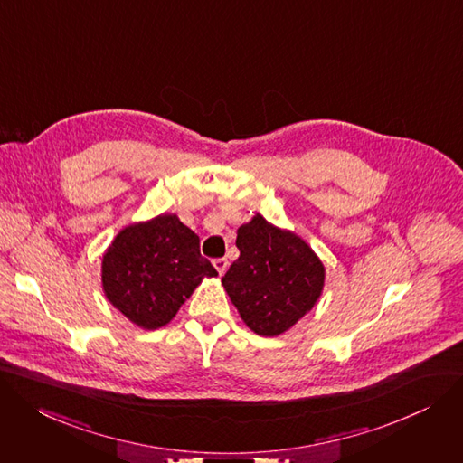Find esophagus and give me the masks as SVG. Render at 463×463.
<instances>
[{
	"mask_svg": "<svg viewBox=\"0 0 463 463\" xmlns=\"http://www.w3.org/2000/svg\"><path fill=\"white\" fill-rule=\"evenodd\" d=\"M214 268H216V271H218L220 275H223V273L227 271V268H229L227 259H216V260H214Z\"/></svg>",
	"mask_w": 463,
	"mask_h": 463,
	"instance_id": "esophagus-1",
	"label": "esophagus"
}]
</instances>
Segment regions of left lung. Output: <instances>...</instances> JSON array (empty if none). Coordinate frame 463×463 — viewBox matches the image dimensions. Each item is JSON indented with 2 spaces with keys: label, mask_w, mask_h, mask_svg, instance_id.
Instances as JSON below:
<instances>
[{
  "label": "left lung",
  "mask_w": 463,
  "mask_h": 463,
  "mask_svg": "<svg viewBox=\"0 0 463 463\" xmlns=\"http://www.w3.org/2000/svg\"><path fill=\"white\" fill-rule=\"evenodd\" d=\"M236 247L240 257L222 284L255 334H284L319 301L325 266L296 232L257 214L238 229Z\"/></svg>",
  "instance_id": "obj_1"
}]
</instances>
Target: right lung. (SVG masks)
Listing matches in <instances>:
<instances>
[{"mask_svg":"<svg viewBox=\"0 0 463 463\" xmlns=\"http://www.w3.org/2000/svg\"><path fill=\"white\" fill-rule=\"evenodd\" d=\"M218 271L199 253V236L177 214L123 227L101 260L109 303L144 330L170 323L203 279Z\"/></svg>","mask_w":463,"mask_h":463,"instance_id":"right-lung-1","label":"right lung"}]
</instances>
